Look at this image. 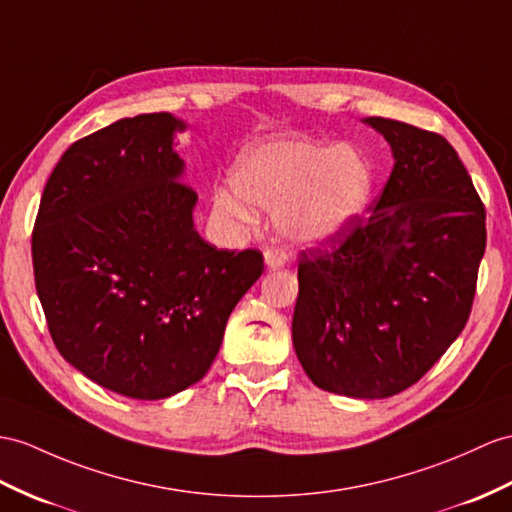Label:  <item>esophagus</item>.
I'll return each mask as SVG.
<instances>
[{
  "mask_svg": "<svg viewBox=\"0 0 512 512\" xmlns=\"http://www.w3.org/2000/svg\"><path fill=\"white\" fill-rule=\"evenodd\" d=\"M286 260H289V254H286L284 247H267L265 249V265L269 269H278L282 267Z\"/></svg>",
  "mask_w": 512,
  "mask_h": 512,
  "instance_id": "esophagus-1",
  "label": "esophagus"
}]
</instances>
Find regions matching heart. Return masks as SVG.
<instances>
[{"instance_id":"obj_1","label":"heart","mask_w":512,"mask_h":512,"mask_svg":"<svg viewBox=\"0 0 512 512\" xmlns=\"http://www.w3.org/2000/svg\"><path fill=\"white\" fill-rule=\"evenodd\" d=\"M234 189L249 204L278 213L280 228L304 243H321L352 228L369 206L373 178L352 147L280 141L249 149L234 169ZM226 213L252 219L230 193H219Z\"/></svg>"}]
</instances>
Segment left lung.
I'll use <instances>...</instances> for the list:
<instances>
[{
    "label": "left lung",
    "mask_w": 512,
    "mask_h": 512,
    "mask_svg": "<svg viewBox=\"0 0 512 512\" xmlns=\"http://www.w3.org/2000/svg\"><path fill=\"white\" fill-rule=\"evenodd\" d=\"M395 165L371 215L299 252L293 347L319 389L402 393L463 332L486 247V210L441 134L365 119Z\"/></svg>",
    "instance_id": "left-lung-1"
}]
</instances>
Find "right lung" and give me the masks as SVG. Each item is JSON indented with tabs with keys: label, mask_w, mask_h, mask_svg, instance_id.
Instances as JSON below:
<instances>
[{
	"label": "right lung",
	"mask_w": 512,
	"mask_h": 512,
	"mask_svg": "<svg viewBox=\"0 0 512 512\" xmlns=\"http://www.w3.org/2000/svg\"><path fill=\"white\" fill-rule=\"evenodd\" d=\"M169 112L119 119L73 143L32 232L34 282L60 356L99 386L162 400L202 380L228 317L260 273L193 228L197 193Z\"/></svg>",
	"instance_id": "obj_1"
}]
</instances>
